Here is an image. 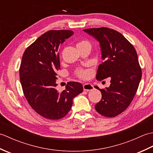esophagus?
<instances>
[{
  "instance_id": "obj_1",
  "label": "esophagus",
  "mask_w": 153,
  "mask_h": 153,
  "mask_svg": "<svg viewBox=\"0 0 153 153\" xmlns=\"http://www.w3.org/2000/svg\"><path fill=\"white\" fill-rule=\"evenodd\" d=\"M83 90L84 91H91L93 89V85H91V84L90 83H85L84 84V85H83Z\"/></svg>"
}]
</instances>
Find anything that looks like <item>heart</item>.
<instances>
[{"label":"heart","mask_w":153,"mask_h":153,"mask_svg":"<svg viewBox=\"0 0 153 153\" xmlns=\"http://www.w3.org/2000/svg\"><path fill=\"white\" fill-rule=\"evenodd\" d=\"M77 48H81L84 47H90L91 44L88 41L85 39L80 40L77 43ZM76 74L77 76L82 79H87L91 75V71L89 70H83V69H77L76 71Z\"/></svg>","instance_id":"heart-1"}]
</instances>
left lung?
I'll return each instance as SVG.
<instances>
[{"instance_id": "8db88e82", "label": "left lung", "mask_w": 153, "mask_h": 153, "mask_svg": "<svg viewBox=\"0 0 153 153\" xmlns=\"http://www.w3.org/2000/svg\"><path fill=\"white\" fill-rule=\"evenodd\" d=\"M99 41L102 62L97 70L96 79L109 77L110 85L100 91L102 99L95 107L100 114L114 117L130 105L142 76L138 56L134 46L118 31L108 27L83 30Z\"/></svg>"}]
</instances>
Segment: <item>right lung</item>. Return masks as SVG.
Wrapping results in <instances>:
<instances>
[{"label": "right lung", "mask_w": 153, "mask_h": 153, "mask_svg": "<svg viewBox=\"0 0 153 153\" xmlns=\"http://www.w3.org/2000/svg\"><path fill=\"white\" fill-rule=\"evenodd\" d=\"M71 30H50L25 49L19 67V79L25 99L35 112L45 118L58 120L69 112L73 99L82 93L78 82H68L66 89H56L60 69L58 48L71 37Z\"/></svg>", "instance_id": "add662e5"}]
</instances>
